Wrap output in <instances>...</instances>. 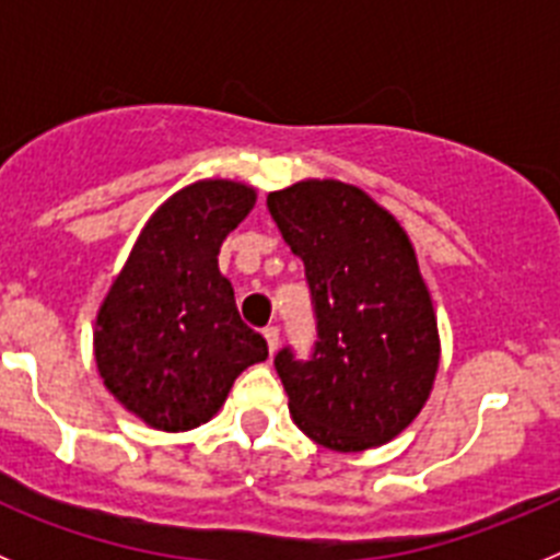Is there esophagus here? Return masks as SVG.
Masks as SVG:
<instances>
[{"label": "esophagus", "instance_id": "obj_1", "mask_svg": "<svg viewBox=\"0 0 560 560\" xmlns=\"http://www.w3.org/2000/svg\"><path fill=\"white\" fill-rule=\"evenodd\" d=\"M264 336H266V341H269V350L275 353V350L280 348V330H277L275 325H269V328L264 330Z\"/></svg>", "mask_w": 560, "mask_h": 560}]
</instances>
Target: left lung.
Here are the masks:
<instances>
[{"label":"left lung","mask_w":560,"mask_h":560,"mask_svg":"<svg viewBox=\"0 0 560 560\" xmlns=\"http://www.w3.org/2000/svg\"><path fill=\"white\" fill-rule=\"evenodd\" d=\"M271 219L303 257L314 355L275 368L300 432L330 452L389 443L418 418L440 364L438 316L407 230L368 192L305 179L269 192Z\"/></svg>","instance_id":"8db88e82"}]
</instances>
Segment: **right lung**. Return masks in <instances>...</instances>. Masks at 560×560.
<instances>
[{"instance_id":"right-lung-1","label":"right lung","mask_w":560,"mask_h":560,"mask_svg":"<svg viewBox=\"0 0 560 560\" xmlns=\"http://www.w3.org/2000/svg\"><path fill=\"white\" fill-rule=\"evenodd\" d=\"M255 187L201 179L142 226L95 319L108 393L160 432H187L224 407L232 384L269 348L244 325L219 271L224 237L252 212Z\"/></svg>"}]
</instances>
